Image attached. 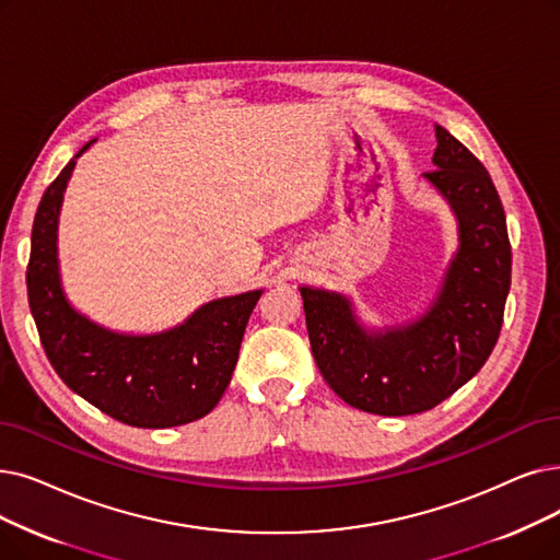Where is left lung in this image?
I'll return each instance as SVG.
<instances>
[{"label": "left lung", "mask_w": 560, "mask_h": 560, "mask_svg": "<svg viewBox=\"0 0 560 560\" xmlns=\"http://www.w3.org/2000/svg\"><path fill=\"white\" fill-rule=\"evenodd\" d=\"M432 172L423 174L451 203L459 249L442 290L419 320L363 329L348 298L300 288L313 359L348 405L380 417L421 415L467 384L492 354L510 290V240L499 191L480 160L434 126Z\"/></svg>", "instance_id": "8db88e82"}]
</instances>
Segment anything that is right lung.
Wrapping results in <instances>:
<instances>
[{
	"instance_id": "1",
	"label": "right lung",
	"mask_w": 560,
	"mask_h": 560,
	"mask_svg": "<svg viewBox=\"0 0 560 560\" xmlns=\"http://www.w3.org/2000/svg\"><path fill=\"white\" fill-rule=\"evenodd\" d=\"M72 168L75 160L45 189L32 229L27 295L47 359L68 388L126 425L174 428L206 417L226 392L262 290L212 300L151 336L91 323L68 304L59 279L57 224Z\"/></svg>"
}]
</instances>
